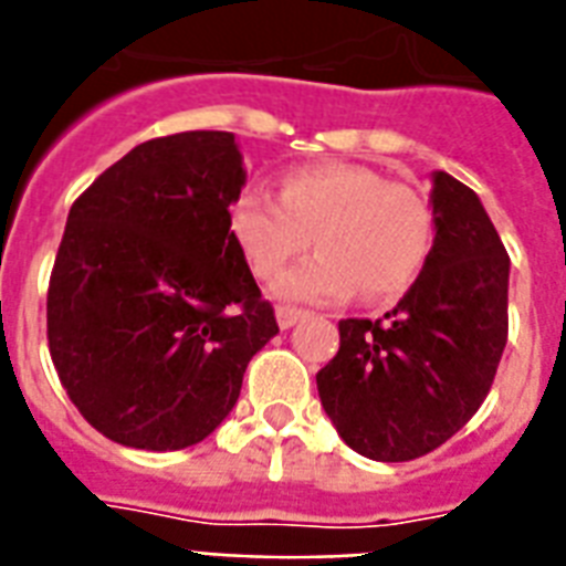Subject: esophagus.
I'll return each instance as SVG.
<instances>
[{
	"label": "esophagus",
	"mask_w": 566,
	"mask_h": 566,
	"mask_svg": "<svg viewBox=\"0 0 566 566\" xmlns=\"http://www.w3.org/2000/svg\"><path fill=\"white\" fill-rule=\"evenodd\" d=\"M302 317H305V311L293 308V305H279V308H275V319H279V326L282 328L296 326Z\"/></svg>",
	"instance_id": "1"
}]
</instances>
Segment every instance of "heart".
Wrapping results in <instances>:
<instances>
[{
  "label": "heart",
  "instance_id": "heart-1",
  "mask_svg": "<svg viewBox=\"0 0 566 566\" xmlns=\"http://www.w3.org/2000/svg\"><path fill=\"white\" fill-rule=\"evenodd\" d=\"M229 229L258 279L279 273L314 238L317 255L275 282L282 300H344L355 287L367 300H387L429 261L434 217L408 185L358 164H323L287 172L282 199L261 190L240 193Z\"/></svg>",
  "mask_w": 566,
  "mask_h": 566
}]
</instances>
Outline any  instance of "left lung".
Segmentation results:
<instances>
[{
    "instance_id": "1",
    "label": "left lung",
    "mask_w": 566,
    "mask_h": 566,
    "mask_svg": "<svg viewBox=\"0 0 566 566\" xmlns=\"http://www.w3.org/2000/svg\"><path fill=\"white\" fill-rule=\"evenodd\" d=\"M434 243L385 319H340L317 373L337 434L373 461H411L479 411L509 340V252L473 190L431 176Z\"/></svg>"
}]
</instances>
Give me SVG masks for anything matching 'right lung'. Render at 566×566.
<instances>
[{"label":"right lung","mask_w":566,"mask_h":566,"mask_svg":"<svg viewBox=\"0 0 566 566\" xmlns=\"http://www.w3.org/2000/svg\"><path fill=\"white\" fill-rule=\"evenodd\" d=\"M243 185L231 132H181L135 146L70 208L49 279V355L114 443L170 452L205 440L279 335L229 229Z\"/></svg>","instance_id":"add662e5"}]
</instances>
